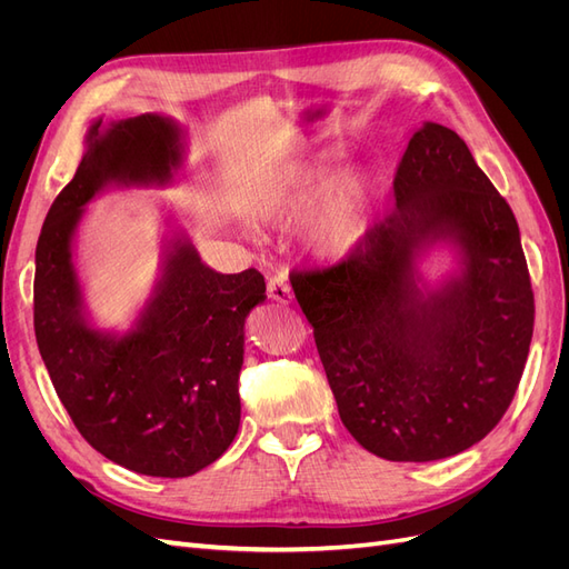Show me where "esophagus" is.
Masks as SVG:
<instances>
[{
    "mask_svg": "<svg viewBox=\"0 0 569 569\" xmlns=\"http://www.w3.org/2000/svg\"><path fill=\"white\" fill-rule=\"evenodd\" d=\"M268 297L272 301H278L282 306H289L291 299H295V295H291V287L287 282V274L284 272H274L268 278Z\"/></svg>",
    "mask_w": 569,
    "mask_h": 569,
    "instance_id": "obj_1",
    "label": "esophagus"
}]
</instances>
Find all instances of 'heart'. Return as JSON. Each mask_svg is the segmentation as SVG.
I'll list each match as a JSON object with an SVG mask.
<instances>
[{
    "instance_id": "heart-1",
    "label": "heart",
    "mask_w": 569,
    "mask_h": 569,
    "mask_svg": "<svg viewBox=\"0 0 569 569\" xmlns=\"http://www.w3.org/2000/svg\"><path fill=\"white\" fill-rule=\"evenodd\" d=\"M339 149H320L270 178L253 201L258 218L284 222L319 203L306 220L303 239L322 258H343L370 232L375 180L366 168L349 166L335 176Z\"/></svg>"
}]
</instances>
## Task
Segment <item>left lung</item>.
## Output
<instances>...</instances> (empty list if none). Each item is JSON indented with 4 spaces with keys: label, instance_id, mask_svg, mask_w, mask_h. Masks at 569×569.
<instances>
[{
    "label": "left lung",
    "instance_id": "8db88e82",
    "mask_svg": "<svg viewBox=\"0 0 569 569\" xmlns=\"http://www.w3.org/2000/svg\"><path fill=\"white\" fill-rule=\"evenodd\" d=\"M393 199L341 263L289 280L351 437L387 460H441L485 439L520 385L529 270L508 201L451 128L412 132ZM435 246L457 270L427 286L417 263Z\"/></svg>",
    "mask_w": 569,
    "mask_h": 569
}]
</instances>
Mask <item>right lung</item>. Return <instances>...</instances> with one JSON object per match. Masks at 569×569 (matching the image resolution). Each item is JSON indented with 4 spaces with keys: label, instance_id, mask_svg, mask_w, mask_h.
I'll list each match as a JSON object with an SVG mask.
<instances>
[{
    "label": "right lung",
    "instance_id": "add662e5",
    "mask_svg": "<svg viewBox=\"0 0 569 569\" xmlns=\"http://www.w3.org/2000/svg\"><path fill=\"white\" fill-rule=\"evenodd\" d=\"M184 163L178 120H92L84 153L51 203L36 251V337L63 408L92 449L149 477H189L237 437L244 322L266 301L263 274H222L192 239H163L161 278L130 330H99L84 306L76 232L113 187H166Z\"/></svg>",
    "mask_w": 569,
    "mask_h": 569
}]
</instances>
